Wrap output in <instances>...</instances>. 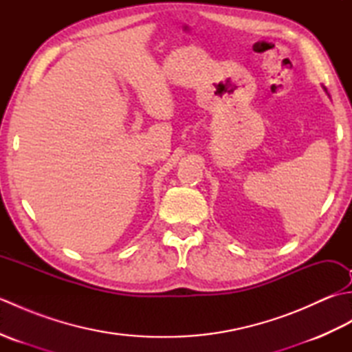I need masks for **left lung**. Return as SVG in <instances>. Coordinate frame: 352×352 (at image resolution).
I'll list each match as a JSON object with an SVG mask.
<instances>
[{"label":"left lung","mask_w":352,"mask_h":352,"mask_svg":"<svg viewBox=\"0 0 352 352\" xmlns=\"http://www.w3.org/2000/svg\"><path fill=\"white\" fill-rule=\"evenodd\" d=\"M324 91H325V92H327V89H325V87H324ZM327 95H328V92H327ZM328 96H330V95H328Z\"/></svg>","instance_id":"1"}]
</instances>
